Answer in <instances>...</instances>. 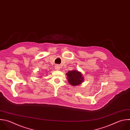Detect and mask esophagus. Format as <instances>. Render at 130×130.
<instances>
[{
    "mask_svg": "<svg viewBox=\"0 0 130 130\" xmlns=\"http://www.w3.org/2000/svg\"><path fill=\"white\" fill-rule=\"evenodd\" d=\"M55 69L57 70H59L60 69V66L59 65H56L55 66Z\"/></svg>",
    "mask_w": 130,
    "mask_h": 130,
    "instance_id": "obj_1",
    "label": "esophagus"
}]
</instances>
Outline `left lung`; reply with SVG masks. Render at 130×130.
<instances>
[{
	"label": "left lung",
	"instance_id": "left-lung-1",
	"mask_svg": "<svg viewBox=\"0 0 130 130\" xmlns=\"http://www.w3.org/2000/svg\"><path fill=\"white\" fill-rule=\"evenodd\" d=\"M66 75L69 83L72 86L80 85L84 80L82 73L75 70L69 71Z\"/></svg>",
	"mask_w": 130,
	"mask_h": 130
}]
</instances>
